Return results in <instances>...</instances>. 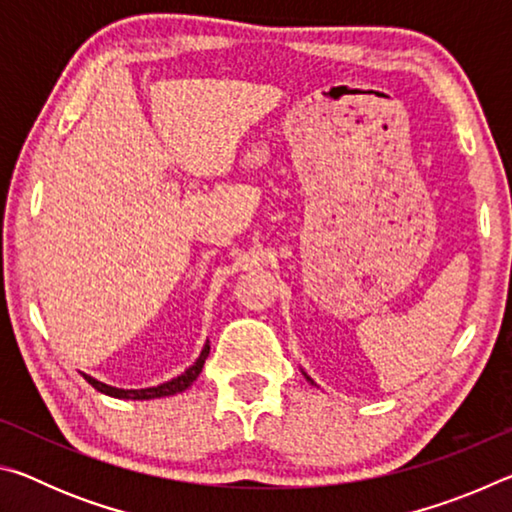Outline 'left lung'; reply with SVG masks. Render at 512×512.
I'll use <instances>...</instances> for the list:
<instances>
[{
  "label": "left lung",
  "instance_id": "left-lung-1",
  "mask_svg": "<svg viewBox=\"0 0 512 512\" xmlns=\"http://www.w3.org/2000/svg\"><path fill=\"white\" fill-rule=\"evenodd\" d=\"M302 375H305V377H307V381H309V384H314V379H311V377L307 375V372H302ZM314 386H316V384H314Z\"/></svg>",
  "mask_w": 512,
  "mask_h": 512
}]
</instances>
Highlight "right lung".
<instances>
[{
    "label": "right lung",
    "instance_id": "right-lung-1",
    "mask_svg": "<svg viewBox=\"0 0 512 512\" xmlns=\"http://www.w3.org/2000/svg\"><path fill=\"white\" fill-rule=\"evenodd\" d=\"M207 354H210V345L205 343L201 357H198L194 366H189V368L183 372V375L173 377L171 381H164V384H160V386L137 388V391H133V388H131V391H124V388L108 386V384H103V381H99V379L85 375V372H83V377L88 379V384H92L94 388H97L99 393L110 395V397H117V400H155V397H167V395H176V393L187 391V388L192 386L194 381H196V377L201 375Z\"/></svg>",
    "mask_w": 512,
    "mask_h": 512
}]
</instances>
